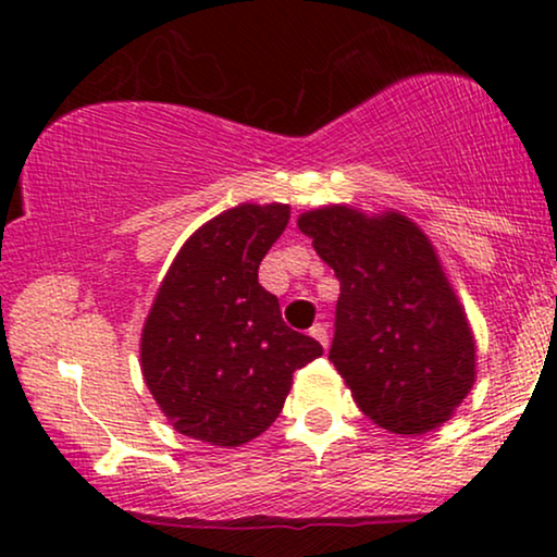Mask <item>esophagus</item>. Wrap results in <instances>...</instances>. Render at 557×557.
<instances>
[{
    "label": "esophagus",
    "instance_id": "1",
    "mask_svg": "<svg viewBox=\"0 0 557 557\" xmlns=\"http://www.w3.org/2000/svg\"><path fill=\"white\" fill-rule=\"evenodd\" d=\"M309 334H311V337H314V339L322 342L324 349H326V345H330V332H326L324 324H314V326H311V330H309Z\"/></svg>",
    "mask_w": 557,
    "mask_h": 557
}]
</instances>
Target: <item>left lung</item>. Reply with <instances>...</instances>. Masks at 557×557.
<instances>
[{
	"label": "left lung",
	"instance_id": "1",
	"mask_svg": "<svg viewBox=\"0 0 557 557\" xmlns=\"http://www.w3.org/2000/svg\"><path fill=\"white\" fill-rule=\"evenodd\" d=\"M299 231L334 269L330 360L364 416L393 433L451 418L474 385V337L429 238L398 212H304Z\"/></svg>",
	"mask_w": 557,
	"mask_h": 557
}]
</instances>
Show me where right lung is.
I'll list each match as a JSON object with an SVG mask.
<instances>
[{
	"label": "right lung",
	"instance_id": "1",
	"mask_svg": "<svg viewBox=\"0 0 557 557\" xmlns=\"http://www.w3.org/2000/svg\"><path fill=\"white\" fill-rule=\"evenodd\" d=\"M288 205H238L205 223L170 265L141 334V372L170 423L240 446L276 421L292 375L324 352L281 319L258 265Z\"/></svg>",
	"mask_w": 557,
	"mask_h": 557
}]
</instances>
